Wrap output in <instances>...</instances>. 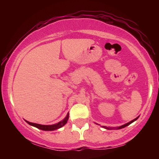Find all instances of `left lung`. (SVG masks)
<instances>
[{
    "mask_svg": "<svg viewBox=\"0 0 159 159\" xmlns=\"http://www.w3.org/2000/svg\"><path fill=\"white\" fill-rule=\"evenodd\" d=\"M138 117H137V118H135V119H134V120H132V121L129 122V123H126V124H125V125H121V126H120L119 128H118V129H123V128L126 127L127 125H130L131 123H133V122H134V121H135V120H138ZM105 129H108V128H107V127H105Z\"/></svg>",
    "mask_w": 159,
    "mask_h": 159,
    "instance_id": "left-lung-1",
    "label": "left lung"
}]
</instances>
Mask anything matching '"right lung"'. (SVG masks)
I'll return each instance as SVG.
<instances>
[{
  "mask_svg": "<svg viewBox=\"0 0 159 159\" xmlns=\"http://www.w3.org/2000/svg\"><path fill=\"white\" fill-rule=\"evenodd\" d=\"M68 119H69V114H67L66 117L65 119H63V120H62V121L60 122V123H57V124H54V125H40V124H37V123H30V122H28V121H26V122L29 124V125H33V126L37 128V129H41V130H44V131H54V130H56V129H60V128H61L62 126H63V125H64L65 124L67 123V121H68Z\"/></svg>",
  "mask_w": 159,
  "mask_h": 159,
  "instance_id": "obj_1",
  "label": "right lung"
}]
</instances>
